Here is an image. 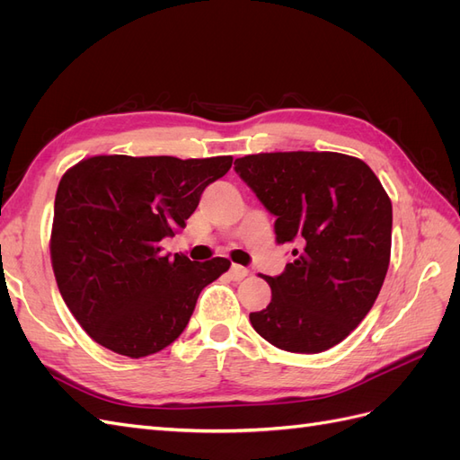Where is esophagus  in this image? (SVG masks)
Segmentation results:
<instances>
[{
  "mask_svg": "<svg viewBox=\"0 0 460 460\" xmlns=\"http://www.w3.org/2000/svg\"><path fill=\"white\" fill-rule=\"evenodd\" d=\"M249 274V270L247 269H243V267H240V264H232L230 267V276H232V280H242V278H245Z\"/></svg>",
  "mask_w": 460,
  "mask_h": 460,
  "instance_id": "obj_1",
  "label": "esophagus"
}]
</instances>
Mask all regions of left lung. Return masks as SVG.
<instances>
[{
    "instance_id": "1",
    "label": "left lung",
    "mask_w": 460,
    "mask_h": 460,
    "mask_svg": "<svg viewBox=\"0 0 460 460\" xmlns=\"http://www.w3.org/2000/svg\"><path fill=\"white\" fill-rule=\"evenodd\" d=\"M235 172L276 217L278 243H297L267 309L249 314L259 336L289 353H323L360 324L392 255V201L370 166L333 151H278L235 159Z\"/></svg>"
}]
</instances>
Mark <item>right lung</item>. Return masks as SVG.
<instances>
[{
	"mask_svg": "<svg viewBox=\"0 0 460 460\" xmlns=\"http://www.w3.org/2000/svg\"><path fill=\"white\" fill-rule=\"evenodd\" d=\"M232 157L95 155L68 169L55 193L51 267L68 311L107 349L142 358L171 345L201 289L230 269L163 255L161 240L186 226L203 190Z\"/></svg>",
	"mask_w": 460,
	"mask_h": 460,
	"instance_id": "1",
	"label": "right lung"
}]
</instances>
